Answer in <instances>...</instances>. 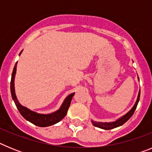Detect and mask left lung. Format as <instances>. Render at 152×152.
Returning <instances> with one entry per match:
<instances>
[{
  "label": "left lung",
  "instance_id": "obj_1",
  "mask_svg": "<svg viewBox=\"0 0 152 152\" xmlns=\"http://www.w3.org/2000/svg\"><path fill=\"white\" fill-rule=\"evenodd\" d=\"M139 97H140V91L139 93V95H138V98H137L136 103L134 105V107L132 108L131 110L129 112H128L126 115L123 116V117L119 118V119H117L116 121L113 122V123H100V122H94L92 121L93 125L94 126H96L98 128L103 129H106V130H109V129H112L116 128L118 126H120L124 124L126 122H127L129 119L131 118V116L133 115L134 112H135V109H136L137 105H138V103L139 101Z\"/></svg>",
  "mask_w": 152,
  "mask_h": 152
}]
</instances>
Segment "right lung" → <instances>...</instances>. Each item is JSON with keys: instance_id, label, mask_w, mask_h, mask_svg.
Returning <instances> with one entry per match:
<instances>
[{"instance_id": "obj_1", "label": "right lung", "mask_w": 152, "mask_h": 152, "mask_svg": "<svg viewBox=\"0 0 152 152\" xmlns=\"http://www.w3.org/2000/svg\"><path fill=\"white\" fill-rule=\"evenodd\" d=\"M21 52H22V51H21ZM21 52L20 53V55L21 54ZM17 62L15 64V66L13 70V73H12L11 81H10V92H11V96L13 101L17 106V108L18 109L19 112L22 115L23 117L33 124L39 126V127H46V126H52V125H54L61 121V119L66 116L72 97L75 95V93L68 95L65 98L64 101L63 102L62 105L60 107L59 110L52 113L39 114L34 112V111L30 110L26 107H23L20 103H19L17 99V96H16L15 90H14V77H15L16 71H17Z\"/></svg>"}]
</instances>
